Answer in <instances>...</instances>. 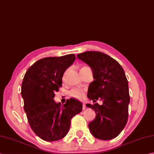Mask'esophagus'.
Returning <instances> with one entry per match:
<instances>
[{"label":"esophagus","mask_w":154,"mask_h":154,"mask_svg":"<svg viewBox=\"0 0 154 154\" xmlns=\"http://www.w3.org/2000/svg\"><path fill=\"white\" fill-rule=\"evenodd\" d=\"M86 109V105H85V103H83V109L85 110Z\"/></svg>","instance_id":"obj_1"}]
</instances>
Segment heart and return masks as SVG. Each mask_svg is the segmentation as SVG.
Segmentation results:
<instances>
[{"mask_svg": "<svg viewBox=\"0 0 154 154\" xmlns=\"http://www.w3.org/2000/svg\"><path fill=\"white\" fill-rule=\"evenodd\" d=\"M69 95H70V97L75 98V99H82L84 97V92L82 91V90L79 89H73L71 90L70 93H69Z\"/></svg>", "mask_w": 154, "mask_h": 154, "instance_id": "1", "label": "heart"}]
</instances>
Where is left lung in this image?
Returning a JSON list of instances; mask_svg holds the SVG:
<instances>
[{
    "label": "left lung",
    "instance_id": "left-lung-1",
    "mask_svg": "<svg viewBox=\"0 0 154 154\" xmlns=\"http://www.w3.org/2000/svg\"><path fill=\"white\" fill-rule=\"evenodd\" d=\"M77 57L91 67L94 81L89 84L87 97L103 104H86L95 111L96 117L89 123L95 137L109 140L116 137L125 128L128 119L130 101L128 81L119 63L106 54L98 51H87Z\"/></svg>",
    "mask_w": 154,
    "mask_h": 154
}]
</instances>
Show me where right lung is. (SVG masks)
<instances>
[{"label": "right lung", "mask_w": 154, "mask_h": 154, "mask_svg": "<svg viewBox=\"0 0 154 154\" xmlns=\"http://www.w3.org/2000/svg\"><path fill=\"white\" fill-rule=\"evenodd\" d=\"M75 60L74 54L41 59L28 69L23 78L24 109L32 131L45 141L64 137L71 119L82 111V103L76 99H67L63 106L54 101L55 93L62 86L63 74Z\"/></svg>", "instance_id": "right-lung-1"}]
</instances>
